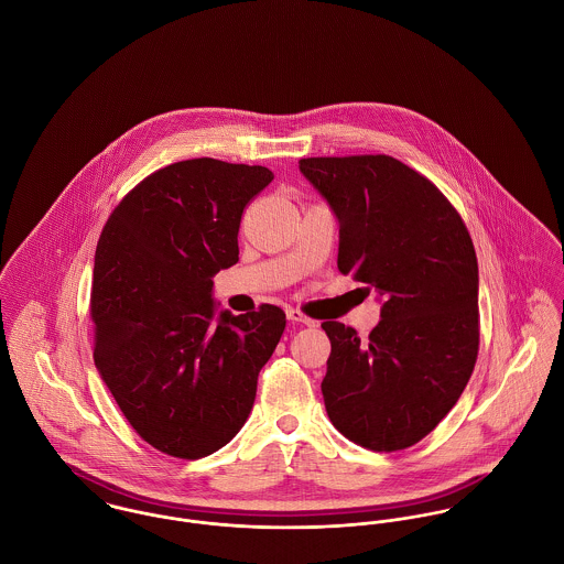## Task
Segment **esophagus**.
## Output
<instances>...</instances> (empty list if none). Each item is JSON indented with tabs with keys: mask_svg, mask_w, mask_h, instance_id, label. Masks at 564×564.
I'll return each mask as SVG.
<instances>
[{
	"mask_svg": "<svg viewBox=\"0 0 564 564\" xmlns=\"http://www.w3.org/2000/svg\"><path fill=\"white\" fill-rule=\"evenodd\" d=\"M286 317H289V322L315 325V322H313L311 317H306V315H304L302 311H297V308H289V311H286Z\"/></svg>",
	"mask_w": 564,
	"mask_h": 564,
	"instance_id": "34e87169",
	"label": "esophagus"
}]
</instances>
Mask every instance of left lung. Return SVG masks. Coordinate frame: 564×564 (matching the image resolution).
Here are the masks:
<instances>
[{
    "instance_id": "1",
    "label": "left lung",
    "mask_w": 564,
    "mask_h": 564,
    "mask_svg": "<svg viewBox=\"0 0 564 564\" xmlns=\"http://www.w3.org/2000/svg\"><path fill=\"white\" fill-rule=\"evenodd\" d=\"M340 224L338 271L384 295L360 340L323 322V402L334 427L373 452L427 436L463 395L480 349L478 258L452 202L387 154L302 159Z\"/></svg>"
}]
</instances>
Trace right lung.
<instances>
[{"label":"right lung","mask_w":564,"mask_h":564,"mask_svg":"<svg viewBox=\"0 0 564 564\" xmlns=\"http://www.w3.org/2000/svg\"><path fill=\"white\" fill-rule=\"evenodd\" d=\"M267 166L173 162L110 213L90 284L93 358L134 432L166 456L197 460L230 443L256 400L258 373L286 325L260 304L213 322V275L239 262L245 206Z\"/></svg>","instance_id":"add662e5"}]
</instances>
